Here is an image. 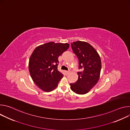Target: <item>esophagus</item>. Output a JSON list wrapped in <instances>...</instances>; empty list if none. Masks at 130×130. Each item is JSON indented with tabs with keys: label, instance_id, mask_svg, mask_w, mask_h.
Segmentation results:
<instances>
[{
	"label": "esophagus",
	"instance_id": "esophagus-1",
	"mask_svg": "<svg viewBox=\"0 0 130 130\" xmlns=\"http://www.w3.org/2000/svg\"><path fill=\"white\" fill-rule=\"evenodd\" d=\"M64 72H65L66 74H68V73H69L70 72V71H66V70H65Z\"/></svg>",
	"mask_w": 130,
	"mask_h": 130
}]
</instances>
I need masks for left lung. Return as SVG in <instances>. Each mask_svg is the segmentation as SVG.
<instances>
[{
    "label": "left lung",
    "instance_id": "1",
    "mask_svg": "<svg viewBox=\"0 0 130 130\" xmlns=\"http://www.w3.org/2000/svg\"><path fill=\"white\" fill-rule=\"evenodd\" d=\"M71 48L78 58V79L70 83V88L77 94H85L98 82L101 69V61L95 49L85 42L77 41L71 44Z\"/></svg>",
    "mask_w": 130,
    "mask_h": 130
}]
</instances>
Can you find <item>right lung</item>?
<instances>
[{
  "mask_svg": "<svg viewBox=\"0 0 130 130\" xmlns=\"http://www.w3.org/2000/svg\"><path fill=\"white\" fill-rule=\"evenodd\" d=\"M69 47L68 43L50 42L37 47L29 62L31 77L42 90L49 92L58 86L63 75L58 70V58Z\"/></svg>",
  "mask_w": 130,
  "mask_h": 130,
  "instance_id": "obj_1",
  "label": "right lung"
}]
</instances>
